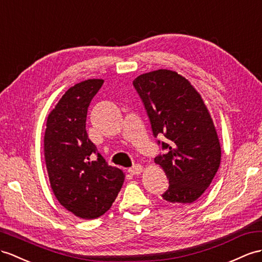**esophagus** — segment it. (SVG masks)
I'll list each match as a JSON object with an SVG mask.
<instances>
[{
	"label": "esophagus",
	"instance_id": "1",
	"mask_svg": "<svg viewBox=\"0 0 262 262\" xmlns=\"http://www.w3.org/2000/svg\"><path fill=\"white\" fill-rule=\"evenodd\" d=\"M142 170H143V168H142V165H140V164H135L133 165V167H131L129 170V173L130 174H132V176H137V174H140L142 172Z\"/></svg>",
	"mask_w": 262,
	"mask_h": 262
}]
</instances>
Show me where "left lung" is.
<instances>
[{"instance_id": "1", "label": "left lung", "mask_w": 262, "mask_h": 262, "mask_svg": "<svg viewBox=\"0 0 262 262\" xmlns=\"http://www.w3.org/2000/svg\"><path fill=\"white\" fill-rule=\"evenodd\" d=\"M150 119L153 136L165 150L155 158L169 179L162 198L188 205L202 195L220 167L221 148L211 116L191 83L171 70H157L133 81Z\"/></svg>"}]
</instances>
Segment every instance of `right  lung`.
<instances>
[{
  "label": "right lung",
  "mask_w": 262,
  "mask_h": 262,
  "mask_svg": "<svg viewBox=\"0 0 262 262\" xmlns=\"http://www.w3.org/2000/svg\"><path fill=\"white\" fill-rule=\"evenodd\" d=\"M103 82L90 79L70 88L50 112L44 135V159L55 198L68 211L88 220L111 208L124 182L123 171L105 162L85 129L88 107Z\"/></svg>",
  "instance_id": "obj_1"
}]
</instances>
